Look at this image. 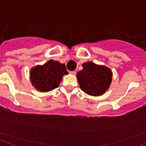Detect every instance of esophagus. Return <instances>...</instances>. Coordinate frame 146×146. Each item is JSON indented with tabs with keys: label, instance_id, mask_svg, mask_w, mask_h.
<instances>
[{
	"label": "esophagus",
	"instance_id": "esophagus-1",
	"mask_svg": "<svg viewBox=\"0 0 146 146\" xmlns=\"http://www.w3.org/2000/svg\"><path fill=\"white\" fill-rule=\"evenodd\" d=\"M70 73V74L71 75H76V70H73V71H70L69 72Z\"/></svg>",
	"mask_w": 146,
	"mask_h": 146
}]
</instances>
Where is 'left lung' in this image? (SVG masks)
Segmentation results:
<instances>
[{
  "label": "left lung",
  "mask_w": 146,
  "mask_h": 146,
  "mask_svg": "<svg viewBox=\"0 0 146 146\" xmlns=\"http://www.w3.org/2000/svg\"><path fill=\"white\" fill-rule=\"evenodd\" d=\"M82 67L76 75L81 90L91 96L102 95L111 83V70L91 61L84 63Z\"/></svg>",
  "instance_id": "left-lung-1"
}]
</instances>
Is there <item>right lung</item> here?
<instances>
[{"mask_svg": "<svg viewBox=\"0 0 146 146\" xmlns=\"http://www.w3.org/2000/svg\"><path fill=\"white\" fill-rule=\"evenodd\" d=\"M68 74L64 64L50 60L42 66H36L31 70L32 85L42 92H50L59 87L64 75Z\"/></svg>", "mask_w": 146, "mask_h": 146, "instance_id": "add662e5", "label": "right lung"}]
</instances>
